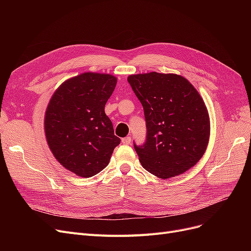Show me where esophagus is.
<instances>
[{
  "mask_svg": "<svg viewBox=\"0 0 251 251\" xmlns=\"http://www.w3.org/2000/svg\"><path fill=\"white\" fill-rule=\"evenodd\" d=\"M121 142L124 144H131V137H125L121 139Z\"/></svg>",
  "mask_w": 251,
  "mask_h": 251,
  "instance_id": "obj_1",
  "label": "esophagus"
}]
</instances>
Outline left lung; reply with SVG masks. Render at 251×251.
<instances>
[{
    "label": "left lung",
    "mask_w": 251,
    "mask_h": 251,
    "mask_svg": "<svg viewBox=\"0 0 251 251\" xmlns=\"http://www.w3.org/2000/svg\"><path fill=\"white\" fill-rule=\"evenodd\" d=\"M140 100L147 123V141L134 144L139 161L161 179L176 177L199 162L210 135L203 98L185 77L150 72L127 77Z\"/></svg>",
    "instance_id": "left-lung-1"
}]
</instances>
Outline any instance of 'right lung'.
<instances>
[{
	"mask_svg": "<svg viewBox=\"0 0 251 251\" xmlns=\"http://www.w3.org/2000/svg\"><path fill=\"white\" fill-rule=\"evenodd\" d=\"M116 83L111 74L81 73L64 81L48 103L44 127L49 149L65 169L79 177L102 171L120 143L104 113Z\"/></svg>",
	"mask_w": 251,
	"mask_h": 251,
	"instance_id": "1",
	"label": "right lung"
}]
</instances>
